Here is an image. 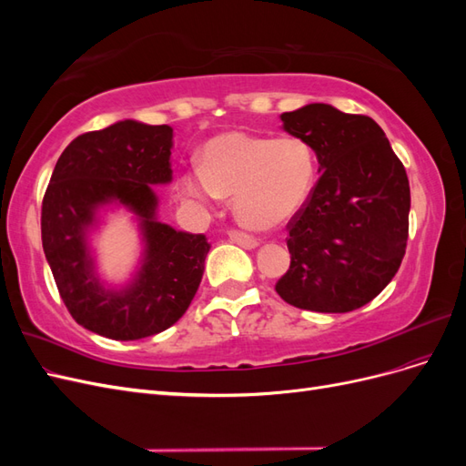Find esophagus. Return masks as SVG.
I'll list each match as a JSON object with an SVG mask.
<instances>
[{
  "mask_svg": "<svg viewBox=\"0 0 466 466\" xmlns=\"http://www.w3.org/2000/svg\"><path fill=\"white\" fill-rule=\"evenodd\" d=\"M229 238L233 243H237L238 247L243 248H255L258 247V241L255 237H250L248 233H243V231H229Z\"/></svg>",
  "mask_w": 466,
  "mask_h": 466,
  "instance_id": "34e87169",
  "label": "esophagus"
}]
</instances>
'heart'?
Returning <instances> with one entry per match:
<instances>
[{
    "instance_id": "1",
    "label": "heart",
    "mask_w": 466,
    "mask_h": 466,
    "mask_svg": "<svg viewBox=\"0 0 466 466\" xmlns=\"http://www.w3.org/2000/svg\"><path fill=\"white\" fill-rule=\"evenodd\" d=\"M315 178L317 153L305 137L229 132L209 139L202 168L182 173L180 188L200 208L233 196L241 223L270 229L301 209Z\"/></svg>"
}]
</instances>
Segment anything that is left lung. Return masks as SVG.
Returning a JSON list of instances; mask_svg holds the SVG:
<instances>
[{
    "label": "left lung",
    "instance_id": "1",
    "mask_svg": "<svg viewBox=\"0 0 466 466\" xmlns=\"http://www.w3.org/2000/svg\"><path fill=\"white\" fill-rule=\"evenodd\" d=\"M319 159V180L288 223L291 262L276 281L286 303L348 313L399 272L408 241L410 185L385 132L365 115L307 105L279 116Z\"/></svg>",
    "mask_w": 466,
    "mask_h": 466
}]
</instances>
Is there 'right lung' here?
Wrapping results in <instances>:
<instances>
[{
	"instance_id": "obj_1",
	"label": "right lung",
	"mask_w": 466,
	"mask_h": 466,
	"mask_svg": "<svg viewBox=\"0 0 466 466\" xmlns=\"http://www.w3.org/2000/svg\"><path fill=\"white\" fill-rule=\"evenodd\" d=\"M173 128L124 120L77 136L60 155L42 198V248L69 315L112 340L163 332L188 309L204 276L209 245L155 221L151 185L168 182ZM118 199L143 218L145 268L120 294L105 292L92 276L85 229L96 205Z\"/></svg>"
}]
</instances>
